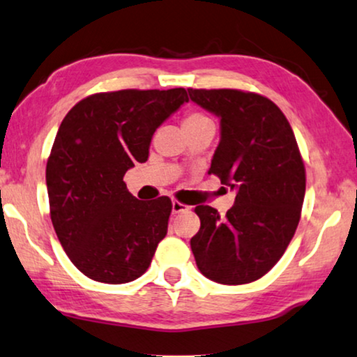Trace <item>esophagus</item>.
Listing matches in <instances>:
<instances>
[{
    "label": "esophagus",
    "mask_w": 357,
    "mask_h": 357,
    "mask_svg": "<svg viewBox=\"0 0 357 357\" xmlns=\"http://www.w3.org/2000/svg\"><path fill=\"white\" fill-rule=\"evenodd\" d=\"M189 207L185 204H183V202H179V200H173V213L176 215V213H181V212H185V210H188Z\"/></svg>",
    "instance_id": "esophagus-1"
}]
</instances>
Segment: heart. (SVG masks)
<instances>
[{"label": "heart", "instance_id": "obj_1", "mask_svg": "<svg viewBox=\"0 0 357 357\" xmlns=\"http://www.w3.org/2000/svg\"><path fill=\"white\" fill-rule=\"evenodd\" d=\"M208 123H212V119H210L208 116H205L204 113H199V112H189V113H185L183 118L184 130L200 128V126H204V124H208Z\"/></svg>", "mask_w": 357, "mask_h": 357}]
</instances>
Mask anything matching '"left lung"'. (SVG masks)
<instances>
[{
	"mask_svg": "<svg viewBox=\"0 0 357 357\" xmlns=\"http://www.w3.org/2000/svg\"><path fill=\"white\" fill-rule=\"evenodd\" d=\"M188 92L222 118L208 174L236 189L225 218L208 205L194 208L200 229L190 249L207 278L250 283L273 268L296 233L305 194L304 160L288 119L270 98L238 89Z\"/></svg>",
	"mask_w": 357,
	"mask_h": 357,
	"instance_id": "obj_1",
	"label": "left lung"
}]
</instances>
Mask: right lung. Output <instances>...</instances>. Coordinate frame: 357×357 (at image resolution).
<instances>
[{
  "label": "right lung",
  "instance_id": "1",
  "mask_svg": "<svg viewBox=\"0 0 357 357\" xmlns=\"http://www.w3.org/2000/svg\"><path fill=\"white\" fill-rule=\"evenodd\" d=\"M188 100L183 87L100 92L64 116L47 162L50 217L85 277L121 284L147 272L167 236L172 199L137 200L123 178L147 162L153 132Z\"/></svg>",
  "mask_w": 357,
  "mask_h": 357
}]
</instances>
